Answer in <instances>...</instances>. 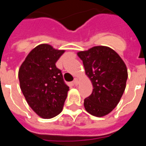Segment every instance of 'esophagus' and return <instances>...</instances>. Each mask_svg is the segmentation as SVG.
Returning <instances> with one entry per match:
<instances>
[{
  "label": "esophagus",
  "mask_w": 146,
  "mask_h": 146,
  "mask_svg": "<svg viewBox=\"0 0 146 146\" xmlns=\"http://www.w3.org/2000/svg\"><path fill=\"white\" fill-rule=\"evenodd\" d=\"M73 82H74V84L75 85V86H77V85L79 84V79H78V77H75Z\"/></svg>",
  "instance_id": "obj_1"
}]
</instances>
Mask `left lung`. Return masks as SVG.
I'll use <instances>...</instances> for the list:
<instances>
[{"label":"left lung","mask_w":146,"mask_h":146,"mask_svg":"<svg viewBox=\"0 0 146 146\" xmlns=\"http://www.w3.org/2000/svg\"><path fill=\"white\" fill-rule=\"evenodd\" d=\"M77 54L94 88L84 99L85 109L94 116H104L118 105L124 92L128 77L126 64L115 50L106 46H95Z\"/></svg>","instance_id":"8db88e82"}]
</instances>
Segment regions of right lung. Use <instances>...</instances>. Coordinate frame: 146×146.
Wrapping results in <instances>:
<instances>
[{
    "instance_id": "1",
    "label": "right lung",
    "mask_w": 146,
    "mask_h": 146,
    "mask_svg": "<svg viewBox=\"0 0 146 146\" xmlns=\"http://www.w3.org/2000/svg\"><path fill=\"white\" fill-rule=\"evenodd\" d=\"M64 50L41 44L28 53L20 66V89L28 105L38 116L52 118L61 113L69 88L55 66Z\"/></svg>"
}]
</instances>
